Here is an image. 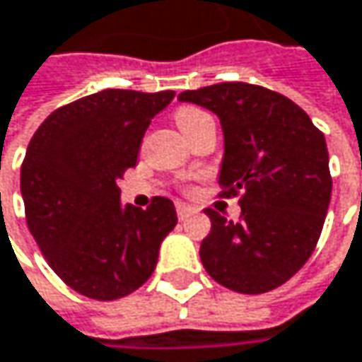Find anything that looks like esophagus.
Wrapping results in <instances>:
<instances>
[{"label":"esophagus","mask_w":362,"mask_h":362,"mask_svg":"<svg viewBox=\"0 0 362 362\" xmlns=\"http://www.w3.org/2000/svg\"><path fill=\"white\" fill-rule=\"evenodd\" d=\"M196 212H198L196 208H192V206H187V204L183 202H177V216H179V221H187Z\"/></svg>","instance_id":"esophagus-1"}]
</instances>
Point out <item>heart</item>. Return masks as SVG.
Here are the masks:
<instances>
[{"label": "heart", "mask_w": 362, "mask_h": 362, "mask_svg": "<svg viewBox=\"0 0 362 362\" xmlns=\"http://www.w3.org/2000/svg\"><path fill=\"white\" fill-rule=\"evenodd\" d=\"M175 120H177L179 129H181L185 135H189L192 131H196L200 124L212 120V118L204 112V110L196 108V106H181V108L175 110Z\"/></svg>", "instance_id": "obj_1"}]
</instances>
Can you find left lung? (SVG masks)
<instances>
[{"instance_id":"1","label":"left lung","mask_w":362,"mask_h":362,"mask_svg":"<svg viewBox=\"0 0 362 362\" xmlns=\"http://www.w3.org/2000/svg\"><path fill=\"white\" fill-rule=\"evenodd\" d=\"M221 120L225 154L218 185L242 194V218L206 208L212 229L200 246L206 273L240 294H264L304 267L319 242L332 198L323 133L298 104L248 83L183 91Z\"/></svg>"}]
</instances>
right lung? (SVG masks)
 <instances>
[{
    "label": "right lung",
    "mask_w": 362,
    "mask_h": 362,
    "mask_svg": "<svg viewBox=\"0 0 362 362\" xmlns=\"http://www.w3.org/2000/svg\"><path fill=\"white\" fill-rule=\"evenodd\" d=\"M175 91L104 89L52 112L33 135L21 192L28 229L54 273L74 292L116 300L156 269L175 229L168 198L141 210L120 204L118 181L137 164L146 129Z\"/></svg>",
    "instance_id": "1"
}]
</instances>
